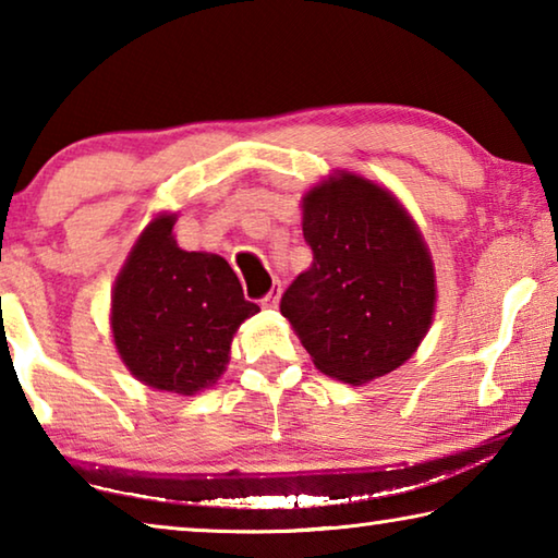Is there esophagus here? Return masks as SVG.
I'll return each instance as SVG.
<instances>
[{
    "mask_svg": "<svg viewBox=\"0 0 558 558\" xmlns=\"http://www.w3.org/2000/svg\"><path fill=\"white\" fill-rule=\"evenodd\" d=\"M278 300H280V282H272V288L268 290V295L263 298L260 302H263V307H276Z\"/></svg>",
    "mask_w": 558,
    "mask_h": 558,
    "instance_id": "34e87169",
    "label": "esophagus"
}]
</instances>
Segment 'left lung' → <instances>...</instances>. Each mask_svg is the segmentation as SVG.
I'll return each instance as SVG.
<instances>
[{
    "mask_svg": "<svg viewBox=\"0 0 558 558\" xmlns=\"http://www.w3.org/2000/svg\"><path fill=\"white\" fill-rule=\"evenodd\" d=\"M313 266L280 313L315 366L362 386L411 359L436 313V270L418 226L372 179L339 169L302 196Z\"/></svg>",
    "mask_w": 558,
    "mask_h": 558,
    "instance_id": "8db88e82",
    "label": "left lung"
}]
</instances>
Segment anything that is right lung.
<instances>
[{"instance_id":"add662e5","label":"right lung","mask_w":558,"mask_h":558,"mask_svg":"<svg viewBox=\"0 0 558 558\" xmlns=\"http://www.w3.org/2000/svg\"><path fill=\"white\" fill-rule=\"evenodd\" d=\"M174 221L159 214L132 245L112 288L110 327L137 381L194 396L219 381L235 329L260 307L221 256L179 248Z\"/></svg>"}]
</instances>
